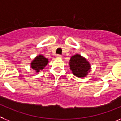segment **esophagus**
Segmentation results:
<instances>
[{
	"label": "esophagus",
	"mask_w": 121,
	"mask_h": 121,
	"mask_svg": "<svg viewBox=\"0 0 121 121\" xmlns=\"http://www.w3.org/2000/svg\"><path fill=\"white\" fill-rule=\"evenodd\" d=\"M56 57L58 58H62V56L60 55H56Z\"/></svg>",
	"instance_id": "34e87169"
}]
</instances>
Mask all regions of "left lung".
Segmentation results:
<instances>
[{"instance_id": "obj_1", "label": "left lung", "mask_w": 121, "mask_h": 121, "mask_svg": "<svg viewBox=\"0 0 121 121\" xmlns=\"http://www.w3.org/2000/svg\"><path fill=\"white\" fill-rule=\"evenodd\" d=\"M69 66L73 74L78 78L86 77L91 69V64L87 59L79 54H76L71 57Z\"/></svg>"}]
</instances>
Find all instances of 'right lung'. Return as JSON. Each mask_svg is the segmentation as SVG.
Masks as SVG:
<instances>
[{
  "label": "right lung",
  "mask_w": 121,
  "mask_h": 121,
  "mask_svg": "<svg viewBox=\"0 0 121 121\" xmlns=\"http://www.w3.org/2000/svg\"><path fill=\"white\" fill-rule=\"evenodd\" d=\"M48 63V59L45 58L42 55H38L30 63V67L35 72L38 73L40 71L43 70Z\"/></svg>",
  "instance_id": "1"
}]
</instances>
